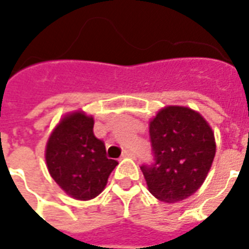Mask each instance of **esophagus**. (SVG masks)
I'll use <instances>...</instances> for the list:
<instances>
[{
  "mask_svg": "<svg viewBox=\"0 0 249 249\" xmlns=\"http://www.w3.org/2000/svg\"><path fill=\"white\" fill-rule=\"evenodd\" d=\"M123 158H134V154L132 151H124Z\"/></svg>",
  "mask_w": 249,
  "mask_h": 249,
  "instance_id": "1",
  "label": "esophagus"
}]
</instances>
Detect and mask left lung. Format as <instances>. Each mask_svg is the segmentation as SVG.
Segmentation results:
<instances>
[{
    "label": "left lung",
    "mask_w": 249,
    "mask_h": 249,
    "mask_svg": "<svg viewBox=\"0 0 249 249\" xmlns=\"http://www.w3.org/2000/svg\"><path fill=\"white\" fill-rule=\"evenodd\" d=\"M154 163L141 170L148 191L161 201L191 196L207 178L216 155L212 128L200 113L168 106L150 121Z\"/></svg>",
    "instance_id": "8db88e82"
}]
</instances>
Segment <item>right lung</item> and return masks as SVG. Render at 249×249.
<instances>
[{
    "label": "right lung",
    "instance_id": "add662e5",
    "mask_svg": "<svg viewBox=\"0 0 249 249\" xmlns=\"http://www.w3.org/2000/svg\"><path fill=\"white\" fill-rule=\"evenodd\" d=\"M93 126L91 116L81 111L68 113L46 143L49 173L64 193L77 200L98 196L119 164L107 158L105 143L94 136Z\"/></svg>",
    "mask_w": 249,
    "mask_h": 249
}]
</instances>
